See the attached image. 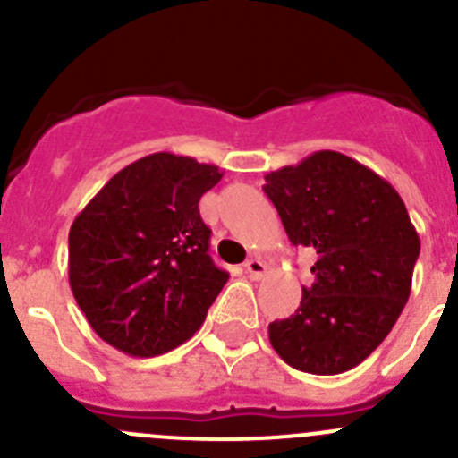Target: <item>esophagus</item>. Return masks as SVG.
<instances>
[{
    "label": "esophagus",
    "mask_w": 458,
    "mask_h": 458,
    "mask_svg": "<svg viewBox=\"0 0 458 458\" xmlns=\"http://www.w3.org/2000/svg\"><path fill=\"white\" fill-rule=\"evenodd\" d=\"M243 267H246V272L250 275V279H261V276L267 272V266L261 261V259H248Z\"/></svg>",
    "instance_id": "obj_1"
}]
</instances>
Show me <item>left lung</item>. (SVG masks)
Wrapping results in <instances>:
<instances>
[{"mask_svg":"<svg viewBox=\"0 0 458 458\" xmlns=\"http://www.w3.org/2000/svg\"><path fill=\"white\" fill-rule=\"evenodd\" d=\"M288 239L312 248L310 288L294 315L267 326L288 366L341 374L378 348L408 303L421 242L399 192L363 164L318 150L266 174Z\"/></svg>","mask_w":458,"mask_h":458,"instance_id":"1","label":"left lung"}]
</instances>
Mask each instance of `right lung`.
I'll return each mask as SVG.
<instances>
[{
    "label": "right lung",
    "mask_w": 458,
    "mask_h": 458,
    "mask_svg": "<svg viewBox=\"0 0 458 458\" xmlns=\"http://www.w3.org/2000/svg\"><path fill=\"white\" fill-rule=\"evenodd\" d=\"M224 174L155 152L119 170L75 216L68 279L92 330L131 357L177 348L201 327L228 281L208 246L203 192Z\"/></svg>",
    "instance_id": "right-lung-1"
}]
</instances>
